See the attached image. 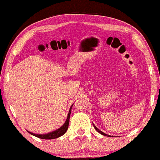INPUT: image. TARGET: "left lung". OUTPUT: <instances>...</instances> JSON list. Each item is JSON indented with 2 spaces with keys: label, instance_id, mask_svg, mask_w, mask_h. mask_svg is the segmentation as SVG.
<instances>
[{
  "label": "left lung",
  "instance_id": "left-lung-1",
  "mask_svg": "<svg viewBox=\"0 0 160 160\" xmlns=\"http://www.w3.org/2000/svg\"><path fill=\"white\" fill-rule=\"evenodd\" d=\"M93 126H94V128H95L96 129V131H97V132H99V133L100 134H102V135H105V136H108V137H110V135H107V134H105L104 133V132H103L102 131H100V130L99 129H98V128H97V127L95 126H94V124H93Z\"/></svg>",
  "mask_w": 160,
  "mask_h": 160
}]
</instances>
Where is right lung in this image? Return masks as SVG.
I'll return each mask as SVG.
<instances>
[{"label": "right lung", "mask_w": 160, "mask_h": 160, "mask_svg": "<svg viewBox=\"0 0 160 160\" xmlns=\"http://www.w3.org/2000/svg\"><path fill=\"white\" fill-rule=\"evenodd\" d=\"M72 105L70 108V110H69L66 122H65V123L61 127V128H59L58 129L56 130V131H54L48 132V133H47V134H35V133H33V132H31L29 131H28V132L29 133L32 134V135H34V136H36L37 138H39L45 139V140L55 139V138H59L60 136H62V135L65 134V132L67 131L68 128L70 116V112H71Z\"/></svg>", "instance_id": "obj_1"}]
</instances>
